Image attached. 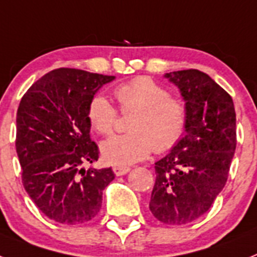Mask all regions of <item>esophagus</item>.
Returning <instances> with one entry per match:
<instances>
[{"label":"esophagus","mask_w":257,"mask_h":257,"mask_svg":"<svg viewBox=\"0 0 257 257\" xmlns=\"http://www.w3.org/2000/svg\"><path fill=\"white\" fill-rule=\"evenodd\" d=\"M129 167H120V166H115L113 167V172H115L116 176H121V175H125L126 172H129Z\"/></svg>","instance_id":"esophagus-1"}]
</instances>
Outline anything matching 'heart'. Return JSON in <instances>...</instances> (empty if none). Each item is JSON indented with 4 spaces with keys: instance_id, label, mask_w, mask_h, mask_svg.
I'll return each instance as SVG.
<instances>
[{
    "instance_id": "b5f03b06",
    "label": "heart",
    "mask_w": 257,
    "mask_h": 257,
    "mask_svg": "<svg viewBox=\"0 0 257 257\" xmlns=\"http://www.w3.org/2000/svg\"><path fill=\"white\" fill-rule=\"evenodd\" d=\"M121 112H135L126 135L113 136L100 146L104 161L126 167L145 159L152 150L165 153L183 139L188 125V109L182 99L148 77H140L115 88ZM88 121L102 136L113 132L117 111L108 99L96 95L88 103Z\"/></svg>"
}]
</instances>
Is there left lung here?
Here are the masks:
<instances>
[{
	"instance_id": "left-lung-1",
	"label": "left lung",
	"mask_w": 257,
	"mask_h": 257,
	"mask_svg": "<svg viewBox=\"0 0 257 257\" xmlns=\"http://www.w3.org/2000/svg\"><path fill=\"white\" fill-rule=\"evenodd\" d=\"M188 109L185 135L155 162L150 212L167 225H185L208 212L227 182L236 148L231 96L197 69L166 73Z\"/></svg>"
}]
</instances>
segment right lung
<instances>
[{
  "label": "right lung",
  "mask_w": 257,
  "mask_h": 257,
  "mask_svg": "<svg viewBox=\"0 0 257 257\" xmlns=\"http://www.w3.org/2000/svg\"><path fill=\"white\" fill-rule=\"evenodd\" d=\"M113 79L79 69H55L21 99L15 148L23 187L39 210L59 223L91 221L102 208L103 191L115 179L111 167L83 169L99 158L90 137L88 103Z\"/></svg>",
  "instance_id": "obj_1"
}]
</instances>
